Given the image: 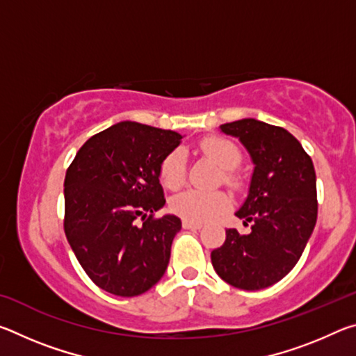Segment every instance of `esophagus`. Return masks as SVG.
<instances>
[{
  "instance_id": "34e87169",
  "label": "esophagus",
  "mask_w": 356,
  "mask_h": 356,
  "mask_svg": "<svg viewBox=\"0 0 356 356\" xmlns=\"http://www.w3.org/2000/svg\"><path fill=\"white\" fill-rule=\"evenodd\" d=\"M182 227L184 229H191V231H197V229L202 227V225H201V222H190V221L184 220L182 221Z\"/></svg>"
}]
</instances>
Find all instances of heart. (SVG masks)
Listing matches in <instances>:
<instances>
[{"label":"heart","instance_id":"obj_1","mask_svg":"<svg viewBox=\"0 0 356 356\" xmlns=\"http://www.w3.org/2000/svg\"><path fill=\"white\" fill-rule=\"evenodd\" d=\"M202 154L210 156L221 168V180L232 190L243 186V179L236 168L242 161V152L231 140L225 136L210 135L200 143ZM160 182L166 188L177 190L186 179V156L182 149H174L161 160L159 168ZM172 213L190 222H206L216 218L231 207V197L225 191L186 190L170 201Z\"/></svg>","mask_w":356,"mask_h":356}]
</instances>
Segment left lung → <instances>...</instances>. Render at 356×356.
Segmentation results:
<instances>
[{
  "label": "left lung",
  "instance_id": "1",
  "mask_svg": "<svg viewBox=\"0 0 356 356\" xmlns=\"http://www.w3.org/2000/svg\"><path fill=\"white\" fill-rule=\"evenodd\" d=\"M221 130L240 138L256 166L250 195L236 213L251 222V232L226 229L225 243L210 254L212 265L227 284L261 291L295 267L316 226L314 165L297 138L278 125L242 119Z\"/></svg>",
  "mask_w": 356,
  "mask_h": 356
}]
</instances>
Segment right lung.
I'll return each instance as SVG.
<instances>
[{"label": "right lung", "instance_id": "add662e5", "mask_svg": "<svg viewBox=\"0 0 356 356\" xmlns=\"http://www.w3.org/2000/svg\"><path fill=\"white\" fill-rule=\"evenodd\" d=\"M177 131L119 122L83 144L65 172L64 232L95 286L136 297L160 281L182 227L165 206L159 168Z\"/></svg>", "mask_w": 356, "mask_h": 356}]
</instances>
